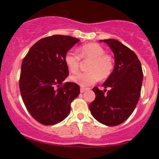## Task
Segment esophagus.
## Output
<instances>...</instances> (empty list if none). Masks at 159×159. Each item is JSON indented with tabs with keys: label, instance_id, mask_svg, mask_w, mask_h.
Returning <instances> with one entry per match:
<instances>
[{
	"label": "esophagus",
	"instance_id": "esophagus-1",
	"mask_svg": "<svg viewBox=\"0 0 159 159\" xmlns=\"http://www.w3.org/2000/svg\"><path fill=\"white\" fill-rule=\"evenodd\" d=\"M88 90H89V89H88V88H81V93L84 92V91H88Z\"/></svg>",
	"mask_w": 159,
	"mask_h": 159
}]
</instances>
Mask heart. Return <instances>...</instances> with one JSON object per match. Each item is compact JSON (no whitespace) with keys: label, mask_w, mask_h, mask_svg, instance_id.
<instances>
[{"label":"heart","mask_w":159,"mask_h":159,"mask_svg":"<svg viewBox=\"0 0 159 159\" xmlns=\"http://www.w3.org/2000/svg\"><path fill=\"white\" fill-rule=\"evenodd\" d=\"M78 54L68 51L65 55V63L71 73H76L79 69L81 59L90 61L88 72H81L70 77L73 82L82 87L92 85L98 79L105 80L111 76L114 70V60L110 54L98 44L89 43L78 48Z\"/></svg>","instance_id":"heart-1"}]
</instances>
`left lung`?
<instances>
[{"label": "left lung", "mask_w": 159, "mask_h": 159, "mask_svg": "<svg viewBox=\"0 0 159 159\" xmlns=\"http://www.w3.org/2000/svg\"><path fill=\"white\" fill-rule=\"evenodd\" d=\"M115 56V68L102 84L105 90L94 87L95 99L89 104L94 118L102 124L116 126L129 118L140 98L143 72L140 61L133 51L115 39L104 40ZM109 87L107 91L106 89Z\"/></svg>", "instance_id": "obj_1"}]
</instances>
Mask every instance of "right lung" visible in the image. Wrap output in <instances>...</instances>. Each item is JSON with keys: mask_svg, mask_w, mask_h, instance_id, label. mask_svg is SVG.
<instances>
[{"mask_svg": "<svg viewBox=\"0 0 159 159\" xmlns=\"http://www.w3.org/2000/svg\"><path fill=\"white\" fill-rule=\"evenodd\" d=\"M78 38L53 35L39 40L23 59L19 88L22 100L32 117L41 124L52 125L63 121L80 87L65 82L69 75L65 55Z\"/></svg>", "mask_w": 159, "mask_h": 159, "instance_id": "right-lung-1", "label": "right lung"}]
</instances>
